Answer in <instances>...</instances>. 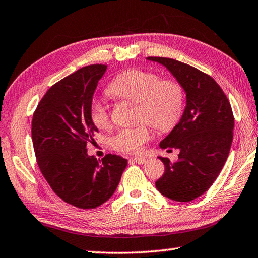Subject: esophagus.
Returning <instances> with one entry per match:
<instances>
[{"instance_id": "obj_1", "label": "esophagus", "mask_w": 258, "mask_h": 258, "mask_svg": "<svg viewBox=\"0 0 258 258\" xmlns=\"http://www.w3.org/2000/svg\"><path fill=\"white\" fill-rule=\"evenodd\" d=\"M130 162L138 163V164H144V163L147 162V159H146V157H131Z\"/></svg>"}]
</instances>
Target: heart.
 Returning <instances> with one entry per match:
<instances>
[{
    "label": "heart",
    "mask_w": 258,
    "mask_h": 258,
    "mask_svg": "<svg viewBox=\"0 0 258 258\" xmlns=\"http://www.w3.org/2000/svg\"><path fill=\"white\" fill-rule=\"evenodd\" d=\"M106 92L121 101L137 103L136 120L146 121L159 132H169L178 124L183 113L184 91L175 80L161 79L160 75L144 69H130L117 75L107 84ZM92 124L98 130L111 127L110 109L99 99L90 106ZM146 122L136 127L121 128L111 138L117 152L138 154L151 138Z\"/></svg>",
    "instance_id": "b5f03b06"
}]
</instances>
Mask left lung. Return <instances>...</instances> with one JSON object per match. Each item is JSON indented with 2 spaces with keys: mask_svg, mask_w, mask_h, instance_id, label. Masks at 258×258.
I'll return each mask as SVG.
<instances>
[{
  "mask_svg": "<svg viewBox=\"0 0 258 258\" xmlns=\"http://www.w3.org/2000/svg\"><path fill=\"white\" fill-rule=\"evenodd\" d=\"M166 66L186 92L183 117L160 147L178 149V160L160 157L164 174L156 189L176 202H191L210 189L225 166L233 141L234 116L227 96L199 69L169 57L149 56Z\"/></svg>",
  "mask_w": 258,
  "mask_h": 258,
  "instance_id": "1",
  "label": "left lung"
}]
</instances>
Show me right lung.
Returning a JSON list of instances; mask_svg holds the SVG:
<instances>
[{
  "label": "right lung",
  "mask_w": 258,
  "mask_h": 258,
  "mask_svg": "<svg viewBox=\"0 0 258 258\" xmlns=\"http://www.w3.org/2000/svg\"><path fill=\"white\" fill-rule=\"evenodd\" d=\"M107 64H89L46 91L32 118L37 164L56 196L82 210L95 209L116 191L127 160L106 154L101 161L87 154L97 127L90 106Z\"/></svg>",
  "instance_id": "1"
}]
</instances>
